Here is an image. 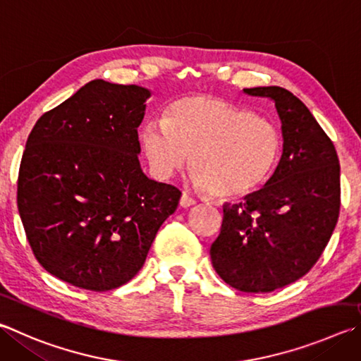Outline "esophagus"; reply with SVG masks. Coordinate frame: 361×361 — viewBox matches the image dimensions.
<instances>
[{"instance_id":"obj_1","label":"esophagus","mask_w":361,"mask_h":361,"mask_svg":"<svg viewBox=\"0 0 361 361\" xmlns=\"http://www.w3.org/2000/svg\"><path fill=\"white\" fill-rule=\"evenodd\" d=\"M195 202L192 197H189L188 194H183L181 195V199H180V205L183 207V208H189V207H194L195 205Z\"/></svg>"}]
</instances>
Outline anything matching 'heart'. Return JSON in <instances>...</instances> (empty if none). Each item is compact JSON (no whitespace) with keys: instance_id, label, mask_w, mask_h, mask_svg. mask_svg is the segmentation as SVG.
I'll list each match as a JSON object with an SVG mask.
<instances>
[{"instance_id":"heart-1","label":"heart","mask_w":361,"mask_h":361,"mask_svg":"<svg viewBox=\"0 0 361 361\" xmlns=\"http://www.w3.org/2000/svg\"><path fill=\"white\" fill-rule=\"evenodd\" d=\"M149 169L169 180L189 160L194 186L216 197L240 199L270 178L283 153L274 123L218 97H183L140 129Z\"/></svg>"}]
</instances>
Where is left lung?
<instances>
[{"label":"left lung","mask_w":361,"mask_h":361,"mask_svg":"<svg viewBox=\"0 0 361 361\" xmlns=\"http://www.w3.org/2000/svg\"><path fill=\"white\" fill-rule=\"evenodd\" d=\"M274 102L283 156L265 186L238 205L222 207L221 233L209 247L216 273L241 292L265 293L311 270L335 231L339 159L303 102L281 87L243 90Z\"/></svg>","instance_id":"1"}]
</instances>
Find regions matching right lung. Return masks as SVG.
<instances>
[{"label":"right lung","mask_w":361,"mask_h":361,"mask_svg":"<svg viewBox=\"0 0 361 361\" xmlns=\"http://www.w3.org/2000/svg\"><path fill=\"white\" fill-rule=\"evenodd\" d=\"M152 91L96 78L36 121L17 188L32 252L55 278L106 292L145 264L181 192L149 180L137 128Z\"/></svg>","instance_id":"right-lung-1"}]
</instances>
